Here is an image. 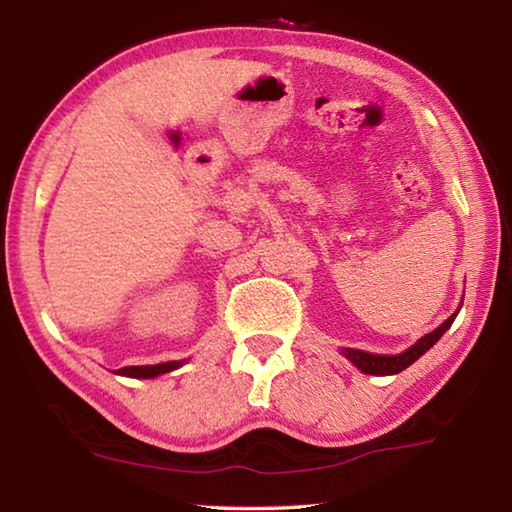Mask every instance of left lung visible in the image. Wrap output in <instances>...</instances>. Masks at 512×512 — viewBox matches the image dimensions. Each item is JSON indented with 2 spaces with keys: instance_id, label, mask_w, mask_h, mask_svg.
Returning <instances> with one entry per match:
<instances>
[{
  "instance_id": "left-lung-1",
  "label": "left lung",
  "mask_w": 512,
  "mask_h": 512,
  "mask_svg": "<svg viewBox=\"0 0 512 512\" xmlns=\"http://www.w3.org/2000/svg\"><path fill=\"white\" fill-rule=\"evenodd\" d=\"M454 316H449L443 325L438 329H433L431 334L422 336V339L411 345L409 350L402 352V354H395V357H386V354H370V352H361V350H343L345 357H348L354 366H357L361 372H366V375H397V372H402L404 368H409L415 359H420L424 352H427L433 343H436L440 336H443L449 325L454 323Z\"/></svg>"
}]
</instances>
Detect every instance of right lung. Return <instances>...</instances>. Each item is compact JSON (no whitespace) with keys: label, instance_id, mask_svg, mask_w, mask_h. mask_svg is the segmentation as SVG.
Masks as SVG:
<instances>
[{"label":"right lung","instance_id":"add662e5","mask_svg":"<svg viewBox=\"0 0 512 512\" xmlns=\"http://www.w3.org/2000/svg\"><path fill=\"white\" fill-rule=\"evenodd\" d=\"M178 366H183V361H167V363H158V366H126V368H121L117 372H119V375H126V377L151 379V377L162 375V372L176 370Z\"/></svg>","mask_w":512,"mask_h":512}]
</instances>
